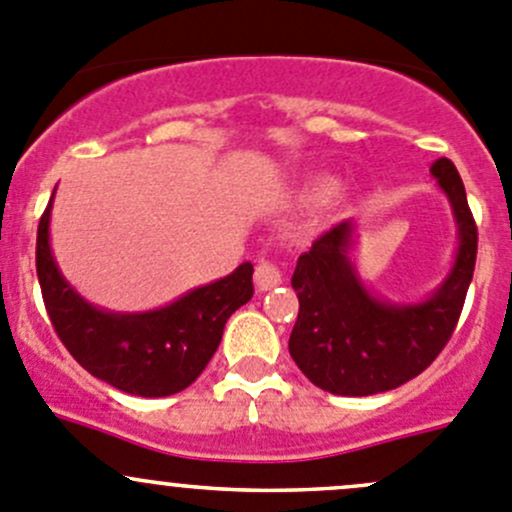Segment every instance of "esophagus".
<instances>
[{
	"label": "esophagus",
	"instance_id": "obj_1",
	"mask_svg": "<svg viewBox=\"0 0 512 512\" xmlns=\"http://www.w3.org/2000/svg\"><path fill=\"white\" fill-rule=\"evenodd\" d=\"M278 283H281V271H278L276 266H273L271 261H258L256 266V286L258 291H271V288H276Z\"/></svg>",
	"mask_w": 512,
	"mask_h": 512
}]
</instances>
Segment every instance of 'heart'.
Masks as SVG:
<instances>
[{"label": "heart", "mask_w": 512, "mask_h": 512, "mask_svg": "<svg viewBox=\"0 0 512 512\" xmlns=\"http://www.w3.org/2000/svg\"><path fill=\"white\" fill-rule=\"evenodd\" d=\"M336 191H338V181L333 179V176L318 174L306 184V199L308 201H326V199H331Z\"/></svg>", "instance_id": "b5f03b06"}]
</instances>
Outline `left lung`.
Listing matches in <instances>:
<instances>
[{
  "label": "left lung",
  "mask_w": 512,
  "mask_h": 512,
  "mask_svg": "<svg viewBox=\"0 0 512 512\" xmlns=\"http://www.w3.org/2000/svg\"><path fill=\"white\" fill-rule=\"evenodd\" d=\"M430 176L448 196L458 249L450 271L421 301H388L363 283L353 261L358 231L343 221L298 258L291 286L298 318L288 351L313 386L333 396L393 391L423 373L448 343L473 281L478 231L463 181L450 159H438Z\"/></svg>",
  "instance_id": "1"
}]
</instances>
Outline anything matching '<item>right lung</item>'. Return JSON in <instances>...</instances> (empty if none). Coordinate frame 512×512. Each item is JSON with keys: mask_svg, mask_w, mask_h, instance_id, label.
<instances>
[{"mask_svg": "<svg viewBox=\"0 0 512 512\" xmlns=\"http://www.w3.org/2000/svg\"><path fill=\"white\" fill-rule=\"evenodd\" d=\"M54 194L39 221L37 276L64 346L91 376L131 396L164 398L189 388L219 348L231 313L254 296L251 261L161 308L106 311L86 301L59 271L49 239Z\"/></svg>", "mask_w": 512, "mask_h": 512, "instance_id": "right-lung-1", "label": "right lung"}]
</instances>
